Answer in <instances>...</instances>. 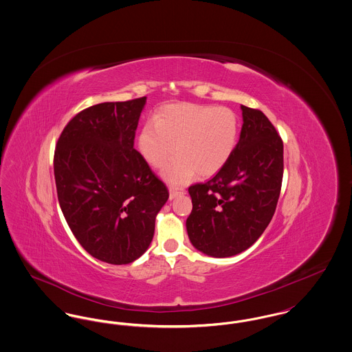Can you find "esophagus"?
Masks as SVG:
<instances>
[{"mask_svg": "<svg viewBox=\"0 0 352 352\" xmlns=\"http://www.w3.org/2000/svg\"><path fill=\"white\" fill-rule=\"evenodd\" d=\"M168 191H170V199H175L177 197H179V195H184V188H175V187H170L168 188Z\"/></svg>", "mask_w": 352, "mask_h": 352, "instance_id": "obj_1", "label": "esophagus"}]
</instances>
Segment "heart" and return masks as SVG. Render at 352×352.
Masks as SVG:
<instances>
[{
    "label": "heart",
    "instance_id": "heart-1",
    "mask_svg": "<svg viewBox=\"0 0 352 352\" xmlns=\"http://www.w3.org/2000/svg\"><path fill=\"white\" fill-rule=\"evenodd\" d=\"M240 122L232 109L208 104L179 102L162 107L138 134V148L153 168H162L168 182L186 184L194 175L211 177L232 157ZM177 148H175V146Z\"/></svg>",
    "mask_w": 352,
    "mask_h": 352
}]
</instances>
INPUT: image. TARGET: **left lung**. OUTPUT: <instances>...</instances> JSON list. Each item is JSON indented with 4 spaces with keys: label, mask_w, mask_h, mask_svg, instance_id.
<instances>
[{
    "label": "left lung",
    "mask_w": 352,
    "mask_h": 352,
    "mask_svg": "<svg viewBox=\"0 0 352 352\" xmlns=\"http://www.w3.org/2000/svg\"><path fill=\"white\" fill-rule=\"evenodd\" d=\"M243 126L232 157L204 184L188 187L191 244L212 257L248 250L274 215L284 174V144L269 118L241 105Z\"/></svg>",
    "instance_id": "1"
}]
</instances>
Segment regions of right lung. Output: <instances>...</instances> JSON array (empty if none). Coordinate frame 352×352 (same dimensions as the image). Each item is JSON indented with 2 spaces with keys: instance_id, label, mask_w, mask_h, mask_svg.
<instances>
[{
  "instance_id": "1",
  "label": "right lung",
  "mask_w": 352,
  "mask_h": 352,
  "mask_svg": "<svg viewBox=\"0 0 352 352\" xmlns=\"http://www.w3.org/2000/svg\"><path fill=\"white\" fill-rule=\"evenodd\" d=\"M146 98L101 102L68 121L54 153L58 201L95 258L129 264L149 248L166 184L133 148Z\"/></svg>"
}]
</instances>
